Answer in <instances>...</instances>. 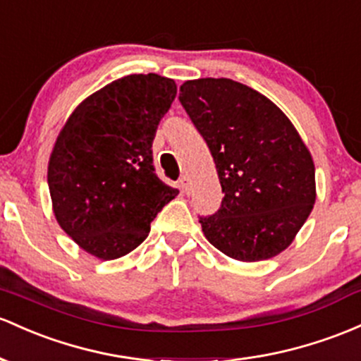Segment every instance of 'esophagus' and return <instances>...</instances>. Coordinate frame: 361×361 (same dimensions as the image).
<instances>
[{
  "label": "esophagus",
  "mask_w": 361,
  "mask_h": 361,
  "mask_svg": "<svg viewBox=\"0 0 361 361\" xmlns=\"http://www.w3.org/2000/svg\"><path fill=\"white\" fill-rule=\"evenodd\" d=\"M180 187L183 188V192H185V193H188V192H190V183H188V178L185 176V174H183V176L180 178Z\"/></svg>",
  "instance_id": "34e87169"
}]
</instances>
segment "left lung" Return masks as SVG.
I'll use <instances>...</instances> for the list:
<instances>
[{
    "mask_svg": "<svg viewBox=\"0 0 361 361\" xmlns=\"http://www.w3.org/2000/svg\"><path fill=\"white\" fill-rule=\"evenodd\" d=\"M180 102L207 144L224 199L200 216L205 238L243 262L288 248L315 204V166L286 114L231 78L180 87Z\"/></svg>",
    "mask_w": 361,
    "mask_h": 361,
    "instance_id": "1",
    "label": "left lung"
}]
</instances>
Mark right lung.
<instances>
[{
  "mask_svg": "<svg viewBox=\"0 0 361 361\" xmlns=\"http://www.w3.org/2000/svg\"><path fill=\"white\" fill-rule=\"evenodd\" d=\"M174 97L171 78L128 75L87 97L63 126L47 185L59 226L90 255L113 260L132 252L180 193L159 180L152 157Z\"/></svg>",
  "mask_w": 361,
  "mask_h": 361,
  "instance_id": "obj_1",
  "label": "right lung"
}]
</instances>
